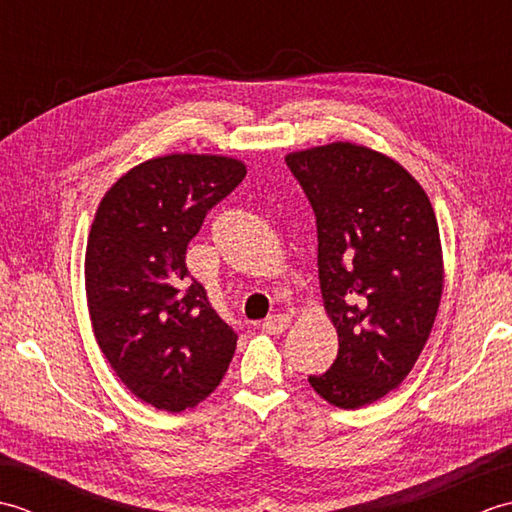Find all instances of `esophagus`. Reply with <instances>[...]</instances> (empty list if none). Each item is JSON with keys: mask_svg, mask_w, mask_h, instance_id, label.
Listing matches in <instances>:
<instances>
[{"mask_svg": "<svg viewBox=\"0 0 512 512\" xmlns=\"http://www.w3.org/2000/svg\"><path fill=\"white\" fill-rule=\"evenodd\" d=\"M290 321H292L290 314L281 312V314H273V317H268V319L262 323V328H264L268 334H281L284 330H288Z\"/></svg>", "mask_w": 512, "mask_h": 512, "instance_id": "esophagus-1", "label": "esophagus"}]
</instances>
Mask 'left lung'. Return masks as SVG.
I'll return each instance as SVG.
<instances>
[{"mask_svg": "<svg viewBox=\"0 0 512 512\" xmlns=\"http://www.w3.org/2000/svg\"><path fill=\"white\" fill-rule=\"evenodd\" d=\"M286 162L317 217L323 308L339 334L332 367L308 380L334 407L372 405L407 378L436 321V213L400 162L365 145L336 140Z\"/></svg>", "mask_w": 512, "mask_h": 512, "instance_id": "1", "label": "left lung"}]
</instances>
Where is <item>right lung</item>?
Instances as JSON below:
<instances>
[{"label":"right lung","instance_id":"obj_1","mask_svg":"<svg viewBox=\"0 0 512 512\" xmlns=\"http://www.w3.org/2000/svg\"><path fill=\"white\" fill-rule=\"evenodd\" d=\"M246 176L217 154L149 158L118 178L85 248L96 343L121 383L160 411L193 409L222 383L237 334L189 279L187 246L209 209Z\"/></svg>","mask_w":512,"mask_h":512}]
</instances>
